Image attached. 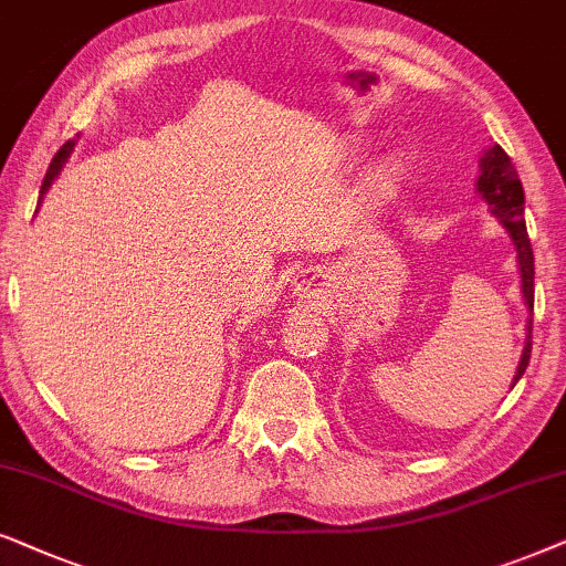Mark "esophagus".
Masks as SVG:
<instances>
[{"mask_svg": "<svg viewBox=\"0 0 566 566\" xmlns=\"http://www.w3.org/2000/svg\"><path fill=\"white\" fill-rule=\"evenodd\" d=\"M311 284H313V279L303 276V279H300V282H297V290H300V292H307V290H311Z\"/></svg>", "mask_w": 566, "mask_h": 566, "instance_id": "obj_1", "label": "esophagus"}]
</instances>
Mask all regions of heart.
I'll return each instance as SVG.
<instances>
[{"instance_id": "b5f03b06", "label": "heart", "mask_w": 566, "mask_h": 566, "mask_svg": "<svg viewBox=\"0 0 566 566\" xmlns=\"http://www.w3.org/2000/svg\"><path fill=\"white\" fill-rule=\"evenodd\" d=\"M388 180H390V172H380V176H378V180H375V184L386 186V184H388Z\"/></svg>"}]
</instances>
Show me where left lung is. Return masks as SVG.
<instances>
[{
  "mask_svg": "<svg viewBox=\"0 0 566 566\" xmlns=\"http://www.w3.org/2000/svg\"><path fill=\"white\" fill-rule=\"evenodd\" d=\"M476 191L481 199L486 201L492 214L504 224V230L510 232L512 245H515V259L520 266V290H523L525 307H528V315H533V248L528 230H525V193L523 184H520V176L515 165L510 163V155L504 153L500 145H494L489 153L481 157V176L476 184ZM531 346H533V318H528V328H525V346L523 354H520V365L515 373V380L523 378L525 367H528L531 359Z\"/></svg>",
  "mask_w": 566,
  "mask_h": 566,
  "instance_id": "8db88e82",
  "label": "left lung"
}]
</instances>
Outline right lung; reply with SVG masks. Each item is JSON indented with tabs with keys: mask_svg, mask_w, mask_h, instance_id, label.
<instances>
[{
	"mask_svg": "<svg viewBox=\"0 0 566 566\" xmlns=\"http://www.w3.org/2000/svg\"><path fill=\"white\" fill-rule=\"evenodd\" d=\"M72 149H74V139H70L66 142V145H62V149H59V153L54 155V160H51V165H49V170H46V178H43V186H41V196L49 191V186H51V180H54L59 172H62V168H64V163H66V157L72 155Z\"/></svg>",
	"mask_w": 566,
	"mask_h": 566,
	"instance_id": "right-lung-1",
	"label": "right lung"
}]
</instances>
